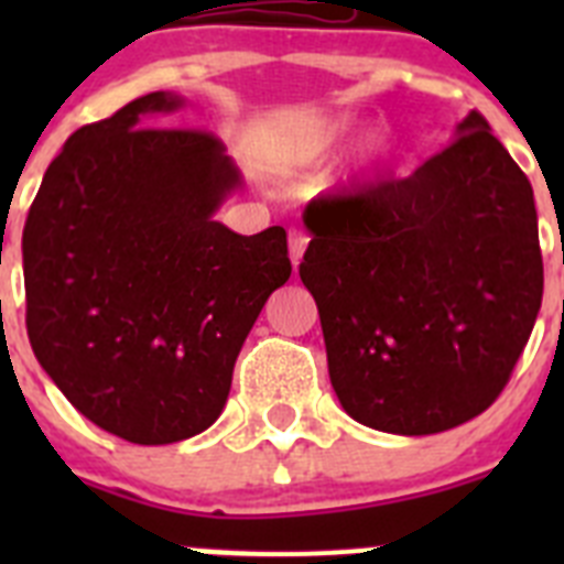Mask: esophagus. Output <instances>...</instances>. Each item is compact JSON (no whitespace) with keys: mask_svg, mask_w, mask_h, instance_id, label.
<instances>
[{"mask_svg":"<svg viewBox=\"0 0 564 564\" xmlns=\"http://www.w3.org/2000/svg\"><path fill=\"white\" fill-rule=\"evenodd\" d=\"M305 248H307V234L305 231H291V237H288V253H291L293 271H296L299 262H302V257H305Z\"/></svg>","mask_w":564,"mask_h":564,"instance_id":"esophagus-1","label":"esophagus"}]
</instances>
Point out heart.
<instances>
[{
	"label": "heart",
	"instance_id": "1",
	"mask_svg": "<svg viewBox=\"0 0 564 564\" xmlns=\"http://www.w3.org/2000/svg\"><path fill=\"white\" fill-rule=\"evenodd\" d=\"M352 132H356V123L350 118H336V121H327L322 127H316L313 132L302 134L296 141H291L288 147H279L271 154V166L279 172H291V169L307 166V163L325 161L327 154L338 152L344 143L350 141ZM383 161V147H370L364 154V169H376Z\"/></svg>",
	"mask_w": 564,
	"mask_h": 564
}]
</instances>
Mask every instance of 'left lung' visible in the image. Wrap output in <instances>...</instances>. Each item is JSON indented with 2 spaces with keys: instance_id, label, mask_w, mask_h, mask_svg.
I'll list each match as a JSON object with an SVG mask.
<instances>
[{
  "instance_id": "left-lung-1",
  "label": "left lung",
  "mask_w": 564,
  "mask_h": 564,
  "mask_svg": "<svg viewBox=\"0 0 564 564\" xmlns=\"http://www.w3.org/2000/svg\"><path fill=\"white\" fill-rule=\"evenodd\" d=\"M299 276L352 421L437 435L486 412L542 305L534 188L480 112L403 181L318 197Z\"/></svg>"
}]
</instances>
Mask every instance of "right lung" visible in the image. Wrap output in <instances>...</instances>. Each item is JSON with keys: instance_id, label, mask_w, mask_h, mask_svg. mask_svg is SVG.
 <instances>
[{"instance_id": "obj_1", "label": "right lung", "mask_w": 564, "mask_h": 564, "mask_svg": "<svg viewBox=\"0 0 564 564\" xmlns=\"http://www.w3.org/2000/svg\"><path fill=\"white\" fill-rule=\"evenodd\" d=\"M183 104L161 89L69 134L22 234L42 370L87 421L141 446L220 417L239 350L291 276L285 228L242 237L214 220L242 188L223 141L149 127Z\"/></svg>"}]
</instances>
